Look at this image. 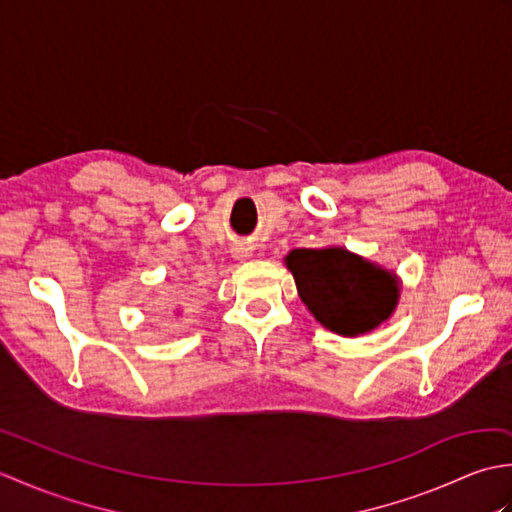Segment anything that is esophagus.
I'll return each mask as SVG.
<instances>
[{"label":"esophagus","mask_w":512,"mask_h":512,"mask_svg":"<svg viewBox=\"0 0 512 512\" xmlns=\"http://www.w3.org/2000/svg\"><path fill=\"white\" fill-rule=\"evenodd\" d=\"M231 253L235 259H248L250 253H253V248H250L248 244H235Z\"/></svg>","instance_id":"esophagus-1"}]
</instances>
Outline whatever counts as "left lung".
<instances>
[{"instance_id":"1","label":"left lung","mask_w":512,"mask_h":512,"mask_svg":"<svg viewBox=\"0 0 512 512\" xmlns=\"http://www.w3.org/2000/svg\"><path fill=\"white\" fill-rule=\"evenodd\" d=\"M284 264L312 317L339 336L372 332L398 308L400 277L394 270L343 246L295 248Z\"/></svg>"}]
</instances>
